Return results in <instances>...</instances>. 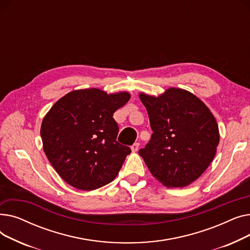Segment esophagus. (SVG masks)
I'll return each instance as SVG.
<instances>
[{"instance_id":"obj_1","label":"esophagus","mask_w":250,"mask_h":250,"mask_svg":"<svg viewBox=\"0 0 250 250\" xmlns=\"http://www.w3.org/2000/svg\"><path fill=\"white\" fill-rule=\"evenodd\" d=\"M139 146H140L139 143H135L134 145H132V147H130V149H132L133 152H137L138 149H139Z\"/></svg>"}]
</instances>
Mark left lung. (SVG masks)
<instances>
[{
  "label": "left lung",
  "mask_w": 250,
  "mask_h": 250,
  "mask_svg": "<svg viewBox=\"0 0 250 250\" xmlns=\"http://www.w3.org/2000/svg\"><path fill=\"white\" fill-rule=\"evenodd\" d=\"M153 130L139 151L152 175L167 188L198 179L213 161L219 145L216 118L190 92L169 88L158 97L140 93Z\"/></svg>",
  "instance_id": "left-lung-1"
}]
</instances>
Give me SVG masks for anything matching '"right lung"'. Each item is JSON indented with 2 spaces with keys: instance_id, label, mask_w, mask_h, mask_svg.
Instances as JSON below:
<instances>
[{
  "instance_id": "obj_1",
  "label": "right lung",
  "mask_w": 250,
  "mask_h": 250,
  "mask_svg": "<svg viewBox=\"0 0 250 250\" xmlns=\"http://www.w3.org/2000/svg\"><path fill=\"white\" fill-rule=\"evenodd\" d=\"M129 98L127 92L75 90L46 113L41 128L43 151L68 185L93 190L116 177L130 148L116 141L113 113Z\"/></svg>"
}]
</instances>
